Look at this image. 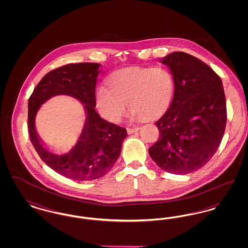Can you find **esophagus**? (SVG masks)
<instances>
[{"instance_id":"1","label":"esophagus","mask_w":248,"mask_h":248,"mask_svg":"<svg viewBox=\"0 0 248 248\" xmlns=\"http://www.w3.org/2000/svg\"><path fill=\"white\" fill-rule=\"evenodd\" d=\"M140 129V127H129V128H127V133L128 134H132V133H134V132H136V131H138V130Z\"/></svg>"}]
</instances>
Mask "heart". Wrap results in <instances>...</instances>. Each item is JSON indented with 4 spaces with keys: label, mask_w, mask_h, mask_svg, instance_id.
<instances>
[{
    "label": "heart",
    "mask_w": 248,
    "mask_h": 248,
    "mask_svg": "<svg viewBox=\"0 0 248 248\" xmlns=\"http://www.w3.org/2000/svg\"><path fill=\"white\" fill-rule=\"evenodd\" d=\"M108 83L109 87H96L95 103L101 114L113 123L121 120L128 105L133 121L160 116L170 106L175 88L172 73L163 66L122 69L113 72Z\"/></svg>",
    "instance_id": "b5f03b06"
}]
</instances>
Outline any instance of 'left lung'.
<instances>
[{
  "label": "left lung",
  "instance_id": "left-lung-1",
  "mask_svg": "<svg viewBox=\"0 0 248 248\" xmlns=\"http://www.w3.org/2000/svg\"><path fill=\"white\" fill-rule=\"evenodd\" d=\"M160 62L171 71L175 90L155 123L159 139L149 154L163 170L185 175L207 164L220 145L227 122L224 89L208 65L187 53H171Z\"/></svg>",
  "mask_w": 248,
  "mask_h": 248
}]
</instances>
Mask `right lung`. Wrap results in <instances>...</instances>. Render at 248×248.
Wrapping results in <instances>:
<instances>
[{
	"mask_svg": "<svg viewBox=\"0 0 248 248\" xmlns=\"http://www.w3.org/2000/svg\"><path fill=\"white\" fill-rule=\"evenodd\" d=\"M100 64H68L48 72L37 84L28 104L30 140L41 159L63 177L91 181L105 176L113 167L127 137L126 129L101 118L94 110L95 85ZM70 95L84 105L86 121L81 135L67 154L48 151L35 130L37 110L50 98Z\"/></svg>",
	"mask_w": 248,
	"mask_h": 248,
	"instance_id": "add662e5",
	"label": "right lung"
}]
</instances>
